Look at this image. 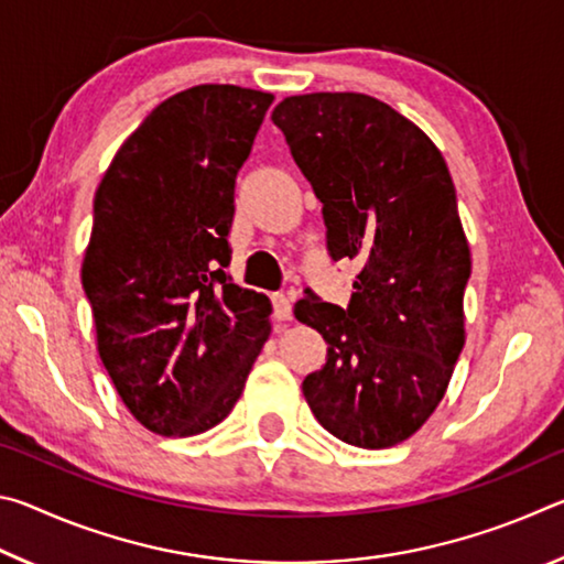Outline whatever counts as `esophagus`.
<instances>
[{
    "label": "esophagus",
    "instance_id": "34e87169",
    "mask_svg": "<svg viewBox=\"0 0 564 564\" xmlns=\"http://www.w3.org/2000/svg\"><path fill=\"white\" fill-rule=\"evenodd\" d=\"M293 316V305L291 299L285 293H275L273 295V318L275 321H291Z\"/></svg>",
    "mask_w": 564,
    "mask_h": 564
}]
</instances>
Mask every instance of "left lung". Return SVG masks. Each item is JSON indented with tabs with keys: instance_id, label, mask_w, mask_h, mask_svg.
I'll return each mask as SVG.
<instances>
[{
	"instance_id": "obj_1",
	"label": "left lung",
	"mask_w": 564,
	"mask_h": 564,
	"mask_svg": "<svg viewBox=\"0 0 564 564\" xmlns=\"http://www.w3.org/2000/svg\"><path fill=\"white\" fill-rule=\"evenodd\" d=\"M271 119L323 204L333 261L360 263L346 308L311 289L295 318L328 343L303 395L338 441H408L441 403L465 343L470 279L451 171L413 121L368 94H303Z\"/></svg>"
}]
</instances>
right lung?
Listing matches in <instances>:
<instances>
[{"mask_svg": "<svg viewBox=\"0 0 564 564\" xmlns=\"http://www.w3.org/2000/svg\"><path fill=\"white\" fill-rule=\"evenodd\" d=\"M271 101L234 84L174 94L123 141L94 196L82 285L99 356L159 435L221 423L269 340V299L226 269L236 176Z\"/></svg>", "mask_w": 564, "mask_h": 564, "instance_id": "1", "label": "right lung"}]
</instances>
